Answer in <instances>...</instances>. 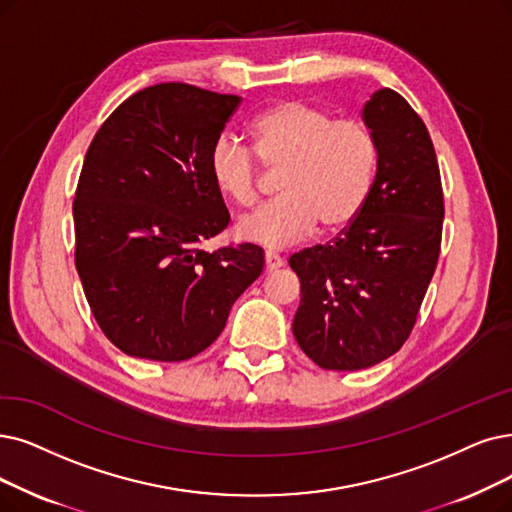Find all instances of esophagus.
Instances as JSON below:
<instances>
[{
	"label": "esophagus",
	"instance_id": "34e87169",
	"mask_svg": "<svg viewBox=\"0 0 512 512\" xmlns=\"http://www.w3.org/2000/svg\"><path fill=\"white\" fill-rule=\"evenodd\" d=\"M279 267H283V260L279 258V254H275V252L264 254V271L271 273V271H277Z\"/></svg>",
	"mask_w": 512,
	"mask_h": 512
}]
</instances>
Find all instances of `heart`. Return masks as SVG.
I'll list each match as a JSON object with an SVG mask.
<instances>
[{
	"label": "heart",
	"mask_w": 512,
	"mask_h": 512,
	"mask_svg": "<svg viewBox=\"0 0 512 512\" xmlns=\"http://www.w3.org/2000/svg\"><path fill=\"white\" fill-rule=\"evenodd\" d=\"M252 151L267 168L281 170L283 195L237 222L243 241L285 248L309 235L315 224L325 233L349 227L374 191L380 145L361 119H334L302 100H279L248 126ZM254 155L229 138L210 153L214 187L237 206H252L260 189Z\"/></svg>",
	"instance_id": "heart-1"
}]
</instances>
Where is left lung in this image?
I'll list each match as a JSON object with an SVG mask.
<instances>
[{
	"label": "left lung",
	"instance_id": "left-lung-1",
	"mask_svg": "<svg viewBox=\"0 0 512 512\" xmlns=\"http://www.w3.org/2000/svg\"><path fill=\"white\" fill-rule=\"evenodd\" d=\"M363 121L380 145L363 212L332 241L290 256L300 279L294 338L319 367L338 372L388 359L412 334L445 214L433 140L407 100L382 88L365 102Z\"/></svg>",
	"mask_w": 512,
	"mask_h": 512
}]
</instances>
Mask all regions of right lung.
<instances>
[{"mask_svg": "<svg viewBox=\"0 0 512 512\" xmlns=\"http://www.w3.org/2000/svg\"><path fill=\"white\" fill-rule=\"evenodd\" d=\"M235 94L157 84L96 132L75 201V267L100 330L130 357L185 361L220 336L260 277L254 243L199 248L227 229L210 153Z\"/></svg>", "mask_w": 512, "mask_h": 512, "instance_id": "add662e5", "label": "right lung"}]
</instances>
